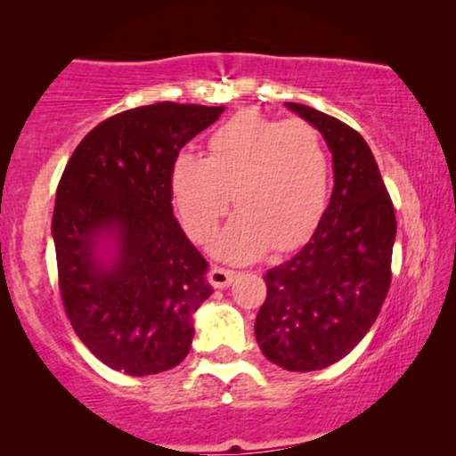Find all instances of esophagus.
Segmentation results:
<instances>
[{
	"label": "esophagus",
	"instance_id": "1",
	"mask_svg": "<svg viewBox=\"0 0 456 456\" xmlns=\"http://www.w3.org/2000/svg\"><path fill=\"white\" fill-rule=\"evenodd\" d=\"M236 276H239V272L226 270V267H220V265H214V267H211L209 280H211V284L216 286V289H226V286L232 282Z\"/></svg>",
	"mask_w": 456,
	"mask_h": 456
}]
</instances>
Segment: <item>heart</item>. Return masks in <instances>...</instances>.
Masks as SVG:
<instances>
[{"label":"heart","instance_id":"b5f03b06","mask_svg":"<svg viewBox=\"0 0 456 456\" xmlns=\"http://www.w3.org/2000/svg\"><path fill=\"white\" fill-rule=\"evenodd\" d=\"M172 195L184 228L209 240L232 201L236 211L214 253L251 261L272 245L286 251L322 220L330 192V158L307 122L272 120L240 111L208 139L205 158L180 153L172 164Z\"/></svg>","mask_w":456,"mask_h":456}]
</instances>
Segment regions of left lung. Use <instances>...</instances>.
Returning <instances> with one entry per match:
<instances>
[{
	"label": "left lung",
	"mask_w": 456,
	"mask_h": 456,
	"mask_svg": "<svg viewBox=\"0 0 456 456\" xmlns=\"http://www.w3.org/2000/svg\"><path fill=\"white\" fill-rule=\"evenodd\" d=\"M286 108L317 128L332 153L334 191L315 232L265 273L255 338L272 363L315 371L363 340L390 289L396 217L370 145L309 105Z\"/></svg>",
	"instance_id": "1"
}]
</instances>
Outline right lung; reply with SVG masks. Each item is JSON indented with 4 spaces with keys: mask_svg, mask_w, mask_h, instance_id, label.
Returning <instances> with one entry per match:
<instances>
[{
    "mask_svg": "<svg viewBox=\"0 0 456 456\" xmlns=\"http://www.w3.org/2000/svg\"><path fill=\"white\" fill-rule=\"evenodd\" d=\"M224 105L153 103L97 124L55 192L52 234L64 309L99 361L151 376L191 351L209 264L172 209V164Z\"/></svg>",
    "mask_w": 456,
    "mask_h": 456,
    "instance_id": "add662e5",
    "label": "right lung"
}]
</instances>
